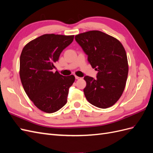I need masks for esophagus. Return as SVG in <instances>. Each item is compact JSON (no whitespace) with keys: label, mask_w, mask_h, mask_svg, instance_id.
Wrapping results in <instances>:
<instances>
[{"label":"esophagus","mask_w":153,"mask_h":153,"mask_svg":"<svg viewBox=\"0 0 153 153\" xmlns=\"http://www.w3.org/2000/svg\"><path fill=\"white\" fill-rule=\"evenodd\" d=\"M75 78L76 80H78V79H80V77H79V76H75Z\"/></svg>","instance_id":"34e87169"}]
</instances>
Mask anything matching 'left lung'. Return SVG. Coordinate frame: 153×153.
<instances>
[{
    "instance_id": "8db88e82",
    "label": "left lung",
    "mask_w": 153,
    "mask_h": 153,
    "mask_svg": "<svg viewBox=\"0 0 153 153\" xmlns=\"http://www.w3.org/2000/svg\"><path fill=\"white\" fill-rule=\"evenodd\" d=\"M75 40L87 55L88 61L98 71L96 79L85 76L86 99L96 107L114 105L124 90L128 74L126 51L120 41L99 30L75 36Z\"/></svg>"
}]
</instances>
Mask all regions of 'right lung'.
I'll return each instance as SVG.
<instances>
[{"instance_id":"add662e5","label":"right lung","mask_w":153,"mask_h":153,"mask_svg":"<svg viewBox=\"0 0 153 153\" xmlns=\"http://www.w3.org/2000/svg\"><path fill=\"white\" fill-rule=\"evenodd\" d=\"M74 36L44 34L27 43L20 58V76L23 87L34 105L43 112L53 113L67 103L69 89L75 76L53 73L54 64Z\"/></svg>"}]
</instances>
